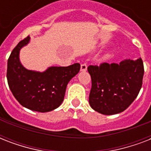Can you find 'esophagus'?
<instances>
[{"mask_svg": "<svg viewBox=\"0 0 151 151\" xmlns=\"http://www.w3.org/2000/svg\"><path fill=\"white\" fill-rule=\"evenodd\" d=\"M87 70V65L86 63H83L81 65V72H85Z\"/></svg>", "mask_w": 151, "mask_h": 151, "instance_id": "1", "label": "esophagus"}]
</instances>
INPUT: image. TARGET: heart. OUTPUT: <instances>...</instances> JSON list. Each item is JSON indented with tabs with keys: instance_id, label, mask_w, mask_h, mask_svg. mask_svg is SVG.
I'll list each match as a JSON object with an SVG mask.
<instances>
[{
	"instance_id": "obj_1",
	"label": "heart",
	"mask_w": 151,
	"mask_h": 151,
	"mask_svg": "<svg viewBox=\"0 0 151 151\" xmlns=\"http://www.w3.org/2000/svg\"><path fill=\"white\" fill-rule=\"evenodd\" d=\"M111 56H112V55H111L110 52H106V53L103 55V57H102V60H103V61H107V60H109V59L111 58Z\"/></svg>"
}]
</instances>
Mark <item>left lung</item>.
<instances>
[{
  "mask_svg": "<svg viewBox=\"0 0 151 151\" xmlns=\"http://www.w3.org/2000/svg\"><path fill=\"white\" fill-rule=\"evenodd\" d=\"M92 78L91 107L102 114L112 115L126 110L138 96L143 84V60L124 59L120 63L89 66Z\"/></svg>",
  "mask_w": 151,
  "mask_h": 151,
  "instance_id": "left-lung-1",
  "label": "left lung"
}]
</instances>
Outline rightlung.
Wrapping results in <instances>:
<instances>
[{
    "instance_id": "add662e5",
    "label": "right lung",
    "mask_w": 151,
    "mask_h": 151,
    "mask_svg": "<svg viewBox=\"0 0 151 151\" xmlns=\"http://www.w3.org/2000/svg\"><path fill=\"white\" fill-rule=\"evenodd\" d=\"M29 40L28 36L20 41L8 58V86L22 106L37 112H49L61 105L67 84L78 74L81 65L50 66L44 72L27 70L20 62L19 52Z\"/></svg>"
}]
</instances>
